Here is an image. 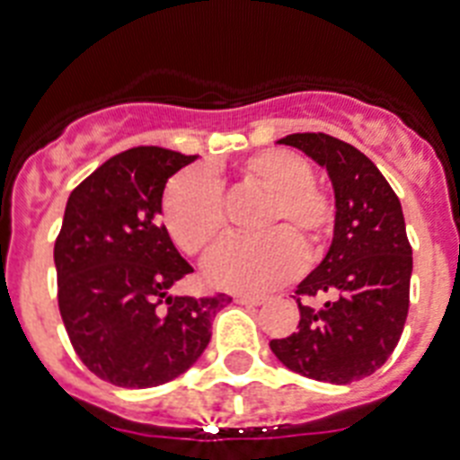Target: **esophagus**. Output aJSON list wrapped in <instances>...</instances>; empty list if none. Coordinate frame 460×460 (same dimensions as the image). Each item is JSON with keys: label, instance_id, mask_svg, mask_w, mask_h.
Returning a JSON list of instances; mask_svg holds the SVG:
<instances>
[{"label": "esophagus", "instance_id": "34e87169", "mask_svg": "<svg viewBox=\"0 0 460 460\" xmlns=\"http://www.w3.org/2000/svg\"><path fill=\"white\" fill-rule=\"evenodd\" d=\"M234 301L241 303V305H260V303H265V298H262V296L238 294V296H234Z\"/></svg>", "mask_w": 460, "mask_h": 460}]
</instances>
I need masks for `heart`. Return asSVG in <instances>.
I'll return each instance as SVG.
<instances>
[{
	"label": "heart",
	"instance_id": "heart-1",
	"mask_svg": "<svg viewBox=\"0 0 460 460\" xmlns=\"http://www.w3.org/2000/svg\"><path fill=\"white\" fill-rule=\"evenodd\" d=\"M238 179L267 193L255 219L260 236L234 238L212 252L205 274L215 287L258 294L291 279L324 251L334 202L313 183V166L294 150L272 147L243 159ZM162 219L186 255H205L226 229L222 186L208 169L176 173L162 195Z\"/></svg>",
	"mask_w": 460,
	"mask_h": 460
}]
</instances>
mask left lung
Segmentation results:
<instances>
[{
  "mask_svg": "<svg viewBox=\"0 0 460 460\" xmlns=\"http://www.w3.org/2000/svg\"><path fill=\"white\" fill-rule=\"evenodd\" d=\"M334 186V238L296 288L298 332L270 349L288 370L349 385L379 370L401 339L411 303L413 251L399 195L370 157L327 133H291Z\"/></svg>",
  "mask_w": 460,
  "mask_h": 460,
  "instance_id": "left-lung-1",
  "label": "left lung"
}]
</instances>
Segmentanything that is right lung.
Returning <instances> with one entry per match:
<instances>
[{
    "label": "right lung",
    "instance_id": "obj_1",
    "mask_svg": "<svg viewBox=\"0 0 460 460\" xmlns=\"http://www.w3.org/2000/svg\"><path fill=\"white\" fill-rule=\"evenodd\" d=\"M195 157L131 147L68 195L54 243L59 313L83 365L110 385L147 389L183 375L231 303L226 294H172L193 267L159 222L162 193Z\"/></svg>",
    "mask_w": 460,
    "mask_h": 460
}]
</instances>
